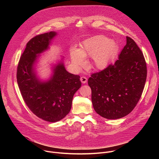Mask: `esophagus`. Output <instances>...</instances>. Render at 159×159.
I'll return each mask as SVG.
<instances>
[{"label":"esophagus","instance_id":"esophagus-1","mask_svg":"<svg viewBox=\"0 0 159 159\" xmlns=\"http://www.w3.org/2000/svg\"><path fill=\"white\" fill-rule=\"evenodd\" d=\"M80 81L82 84H85L87 81V79L85 77H80Z\"/></svg>","mask_w":159,"mask_h":159}]
</instances>
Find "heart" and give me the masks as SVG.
Segmentation results:
<instances>
[{"label":"heart","mask_w":159,"mask_h":159,"mask_svg":"<svg viewBox=\"0 0 159 159\" xmlns=\"http://www.w3.org/2000/svg\"><path fill=\"white\" fill-rule=\"evenodd\" d=\"M118 50V44L115 40L98 35L85 39L80 44L79 50L71 48L70 55L73 65L78 70L85 66V58L92 57L94 69L103 70L109 65Z\"/></svg>","instance_id":"obj_1"}]
</instances>
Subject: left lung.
<instances>
[{
  "mask_svg": "<svg viewBox=\"0 0 159 159\" xmlns=\"http://www.w3.org/2000/svg\"><path fill=\"white\" fill-rule=\"evenodd\" d=\"M146 79L143 55L134 40L126 36L118 60L88 79L94 110L109 120L128 115L140 100Z\"/></svg>",
  "mask_w": 159,
  "mask_h": 159,
  "instance_id": "left-lung-1",
  "label": "left lung"
}]
</instances>
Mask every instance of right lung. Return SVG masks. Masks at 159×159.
Returning a JSON list of instances; mask_svg holds the SVG:
<instances>
[{
	"instance_id": "obj_1",
	"label": "right lung",
	"mask_w": 159,
	"mask_h": 159,
	"mask_svg": "<svg viewBox=\"0 0 159 159\" xmlns=\"http://www.w3.org/2000/svg\"><path fill=\"white\" fill-rule=\"evenodd\" d=\"M57 33L51 31L32 38L19 61L17 81L22 98L38 118L57 122L69 114L75 93L81 87L80 76L67 72L64 57L51 64L52 74L42 79L37 72L40 55L50 49Z\"/></svg>"
}]
</instances>
